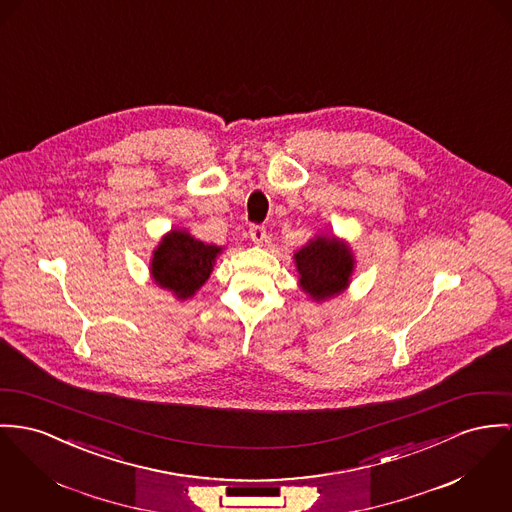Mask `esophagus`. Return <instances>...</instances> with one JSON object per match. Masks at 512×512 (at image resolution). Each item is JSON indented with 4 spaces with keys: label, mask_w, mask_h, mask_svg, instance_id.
Returning a JSON list of instances; mask_svg holds the SVG:
<instances>
[{
    "label": "esophagus",
    "mask_w": 512,
    "mask_h": 512,
    "mask_svg": "<svg viewBox=\"0 0 512 512\" xmlns=\"http://www.w3.org/2000/svg\"><path fill=\"white\" fill-rule=\"evenodd\" d=\"M249 237H251V241L253 243H263L265 239H267V230H265V226H251L249 228Z\"/></svg>",
    "instance_id": "1"
}]
</instances>
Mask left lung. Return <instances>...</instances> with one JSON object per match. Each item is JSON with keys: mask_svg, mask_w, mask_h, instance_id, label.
I'll return each mask as SVG.
<instances>
[{"mask_svg": "<svg viewBox=\"0 0 512 512\" xmlns=\"http://www.w3.org/2000/svg\"><path fill=\"white\" fill-rule=\"evenodd\" d=\"M294 259L302 288L315 300L339 294L353 273V255L335 237H317L300 249Z\"/></svg>", "mask_w": 512, "mask_h": 512, "instance_id": "obj_1", "label": "left lung"}]
</instances>
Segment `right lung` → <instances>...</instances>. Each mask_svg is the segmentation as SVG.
I'll return each instance as SVG.
<instances>
[{
    "mask_svg": "<svg viewBox=\"0 0 512 512\" xmlns=\"http://www.w3.org/2000/svg\"><path fill=\"white\" fill-rule=\"evenodd\" d=\"M218 253L220 247L173 230L163 237L154 253L152 275L159 286L173 290L177 298H189L208 280Z\"/></svg>",
    "mask_w": 512,
    "mask_h": 512,
    "instance_id": "1",
    "label": "right lung"
}]
</instances>
